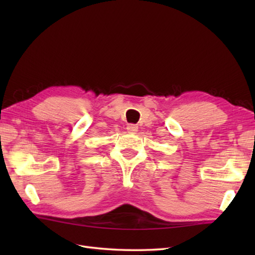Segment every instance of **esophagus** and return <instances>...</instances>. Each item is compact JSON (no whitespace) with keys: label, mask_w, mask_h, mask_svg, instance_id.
Listing matches in <instances>:
<instances>
[{"label":"esophagus","mask_w":255,"mask_h":255,"mask_svg":"<svg viewBox=\"0 0 255 255\" xmlns=\"http://www.w3.org/2000/svg\"><path fill=\"white\" fill-rule=\"evenodd\" d=\"M127 131L128 132H137L138 131V126L137 125H133V124H130V125H128L127 126Z\"/></svg>","instance_id":"1"}]
</instances>
